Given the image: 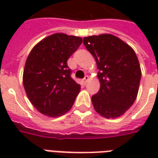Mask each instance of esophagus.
<instances>
[{
	"instance_id": "obj_1",
	"label": "esophagus",
	"mask_w": 158,
	"mask_h": 158,
	"mask_svg": "<svg viewBox=\"0 0 158 158\" xmlns=\"http://www.w3.org/2000/svg\"><path fill=\"white\" fill-rule=\"evenodd\" d=\"M89 76L86 75L85 77L84 78V79H83V81H84V83H85V84H86V83H87V82H88V81H89Z\"/></svg>"
}]
</instances>
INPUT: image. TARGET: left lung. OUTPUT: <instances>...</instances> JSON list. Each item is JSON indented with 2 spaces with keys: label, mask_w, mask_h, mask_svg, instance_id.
<instances>
[{
  "label": "left lung",
  "mask_w": 158,
  "mask_h": 158,
  "mask_svg": "<svg viewBox=\"0 0 158 158\" xmlns=\"http://www.w3.org/2000/svg\"><path fill=\"white\" fill-rule=\"evenodd\" d=\"M83 42L99 69L101 87L91 97L94 108L106 118L120 117L135 102L139 90L141 70L135 52L109 34L85 37Z\"/></svg>",
  "instance_id": "1"
}]
</instances>
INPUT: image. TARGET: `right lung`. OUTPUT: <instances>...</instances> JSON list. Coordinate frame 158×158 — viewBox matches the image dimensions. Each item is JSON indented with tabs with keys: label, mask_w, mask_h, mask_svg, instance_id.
Listing matches in <instances>:
<instances>
[{
	"label": "right lung",
	"mask_w": 158,
	"mask_h": 158,
	"mask_svg": "<svg viewBox=\"0 0 158 158\" xmlns=\"http://www.w3.org/2000/svg\"><path fill=\"white\" fill-rule=\"evenodd\" d=\"M82 44L77 36L56 33L40 41L26 60L23 82L33 106L56 118L71 109L80 85L71 78L67 61Z\"/></svg>",
	"instance_id": "right-lung-1"
}]
</instances>
